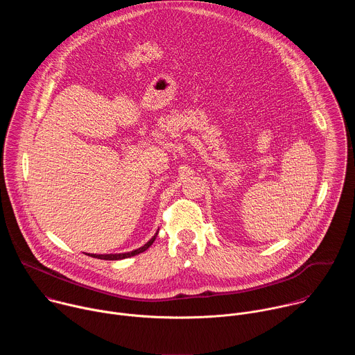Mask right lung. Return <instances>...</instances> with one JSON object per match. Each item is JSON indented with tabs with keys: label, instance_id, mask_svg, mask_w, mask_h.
<instances>
[{
	"label": "right lung",
	"instance_id": "obj_1",
	"mask_svg": "<svg viewBox=\"0 0 355 355\" xmlns=\"http://www.w3.org/2000/svg\"><path fill=\"white\" fill-rule=\"evenodd\" d=\"M157 233H159V232H157ZM157 233H156L153 237H151L143 247H140V248H137V250H133V251H129V252H122V254H88V256H91V257H94V259H101V260H110V261L122 260V259H128V257H133V256L139 254V252L146 251L151 244H153V241H155L156 237H157Z\"/></svg>",
	"mask_w": 355,
	"mask_h": 355
}]
</instances>
